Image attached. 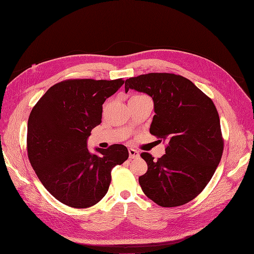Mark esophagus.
Listing matches in <instances>:
<instances>
[{
  "mask_svg": "<svg viewBox=\"0 0 254 254\" xmlns=\"http://www.w3.org/2000/svg\"><path fill=\"white\" fill-rule=\"evenodd\" d=\"M128 154H129V158L132 159V158H138L140 156V153L138 150L134 149V148H129L128 149Z\"/></svg>",
  "mask_w": 254,
  "mask_h": 254,
  "instance_id": "1",
  "label": "esophagus"
}]
</instances>
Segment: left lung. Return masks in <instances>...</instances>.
<instances>
[{
    "instance_id": "obj_1",
    "label": "left lung",
    "mask_w": 254,
    "mask_h": 254,
    "mask_svg": "<svg viewBox=\"0 0 254 254\" xmlns=\"http://www.w3.org/2000/svg\"><path fill=\"white\" fill-rule=\"evenodd\" d=\"M147 93L154 112L150 134L167 142L166 154L142 152L148 169L139 177L143 192L161 207H178L203 191L223 152L220 120L213 101L190 80L172 73H148L126 80Z\"/></svg>"
}]
</instances>
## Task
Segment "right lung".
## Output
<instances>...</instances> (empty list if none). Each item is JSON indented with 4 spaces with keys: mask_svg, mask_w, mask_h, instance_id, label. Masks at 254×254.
<instances>
[{
    "mask_svg": "<svg viewBox=\"0 0 254 254\" xmlns=\"http://www.w3.org/2000/svg\"><path fill=\"white\" fill-rule=\"evenodd\" d=\"M125 83L115 80L68 79L52 85L31 111L26 149L44 188L61 203L89 208L108 191L111 171L128 151L114 144L90 154L86 140L102 123L103 104Z\"/></svg>",
    "mask_w": 254,
    "mask_h": 254,
    "instance_id": "right-lung-1",
    "label": "right lung"
}]
</instances>
